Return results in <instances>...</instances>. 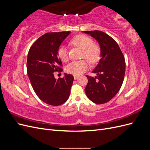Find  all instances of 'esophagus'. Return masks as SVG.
<instances>
[{
	"instance_id": "34e87169",
	"label": "esophagus",
	"mask_w": 150,
	"mask_h": 150,
	"mask_svg": "<svg viewBox=\"0 0 150 150\" xmlns=\"http://www.w3.org/2000/svg\"><path fill=\"white\" fill-rule=\"evenodd\" d=\"M79 78V76H76V75H74V79L76 80Z\"/></svg>"
}]
</instances>
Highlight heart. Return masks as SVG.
Masks as SVG:
<instances>
[{"label": "heart", "instance_id": "heart-1", "mask_svg": "<svg viewBox=\"0 0 150 150\" xmlns=\"http://www.w3.org/2000/svg\"><path fill=\"white\" fill-rule=\"evenodd\" d=\"M70 43L83 49L82 57L87 59L91 64H95L100 58V47L98 45L93 44V39L88 35H77L71 40ZM57 54L62 61L66 62L69 59L67 49L64 46H61L58 48ZM89 67V63L86 59L73 61L66 66L65 71L69 74L79 76L84 72Z\"/></svg>", "mask_w": 150, "mask_h": 150}]
</instances>
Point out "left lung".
Returning a JSON list of instances; mask_svg holds the SVG:
<instances>
[{
    "label": "left lung",
    "instance_id": "obj_1",
    "mask_svg": "<svg viewBox=\"0 0 150 150\" xmlns=\"http://www.w3.org/2000/svg\"><path fill=\"white\" fill-rule=\"evenodd\" d=\"M98 42L101 59L92 71L97 76H86L88 83L85 92L91 101L96 104L110 101L120 91L125 73V60L118 44L110 35L100 30L84 31Z\"/></svg>",
    "mask_w": 150,
    "mask_h": 150
}]
</instances>
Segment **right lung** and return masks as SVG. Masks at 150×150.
<instances>
[{"label":"right lung","instance_id":"obj_1","mask_svg":"<svg viewBox=\"0 0 150 150\" xmlns=\"http://www.w3.org/2000/svg\"><path fill=\"white\" fill-rule=\"evenodd\" d=\"M70 31L49 33L42 35L32 45L27 59V72L35 94L49 105L59 106L69 97L74 81L71 74L62 78H54V72L62 71L61 60L57 51Z\"/></svg>","mask_w":150,"mask_h":150}]
</instances>
